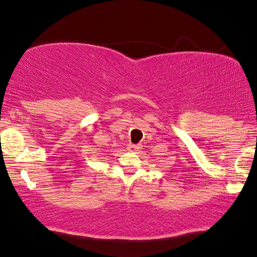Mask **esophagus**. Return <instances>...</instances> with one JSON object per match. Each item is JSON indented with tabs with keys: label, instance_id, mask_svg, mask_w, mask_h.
Listing matches in <instances>:
<instances>
[{
	"label": "esophagus",
	"instance_id": "34e87169",
	"mask_svg": "<svg viewBox=\"0 0 257 257\" xmlns=\"http://www.w3.org/2000/svg\"><path fill=\"white\" fill-rule=\"evenodd\" d=\"M127 149L129 150V151H132V152H135V151H138L139 149H141V145H135V144H129L128 145V147Z\"/></svg>",
	"mask_w": 257,
	"mask_h": 257
}]
</instances>
